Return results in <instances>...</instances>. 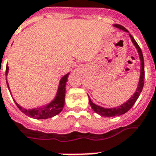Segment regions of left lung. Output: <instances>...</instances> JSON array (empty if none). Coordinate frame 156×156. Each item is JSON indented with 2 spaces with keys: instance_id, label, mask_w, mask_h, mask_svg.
I'll use <instances>...</instances> for the list:
<instances>
[{
  "instance_id": "1",
  "label": "left lung",
  "mask_w": 156,
  "mask_h": 156,
  "mask_svg": "<svg viewBox=\"0 0 156 156\" xmlns=\"http://www.w3.org/2000/svg\"><path fill=\"white\" fill-rule=\"evenodd\" d=\"M114 26L118 28L119 29H122V30L125 31V32H127L128 31L124 28L123 26L120 25V24H114ZM130 37H131V40L132 41V43L134 44V45L136 46V48L138 50L139 55H140V61H141V69H140V81H139V85L137 87V89H136V92L134 93L133 96L127 100V102L124 103L123 104L120 105V106L117 107V108H102V107L98 106L96 105L94 103L92 102L91 99L89 98V103L90 105L92 107V108L93 109V111L95 112H96L99 115H102V116L104 117H112V116H116V115H123L124 113H126L127 112L132 108V106L134 105V104L136 103V101L137 100L138 97L140 96V93L142 92L143 87H144V56H143L142 51H141V48H140L139 44H137L135 39L133 38L132 35L129 34Z\"/></svg>"
}]
</instances>
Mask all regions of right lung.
<instances>
[{
	"label": "right lung",
	"instance_id": "1",
	"mask_svg": "<svg viewBox=\"0 0 156 156\" xmlns=\"http://www.w3.org/2000/svg\"><path fill=\"white\" fill-rule=\"evenodd\" d=\"M8 70H9V67L8 65L6 66V75L8 73ZM68 76L69 74L64 76L61 78L59 84V87H58L57 93H56V98L52 100V102L48 104V105L40 108H34V109H24L22 107H20L16 101L14 102L16 103V106L19 109H20L23 113H24L25 115L28 116H30L32 118L37 119H48V118H51L52 116H55L57 114L63 110L64 105V99H65V85H66V82L68 81ZM8 87H9V84L7 83Z\"/></svg>",
	"mask_w": 156,
	"mask_h": 156
}]
</instances>
